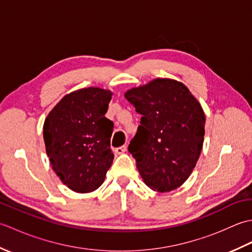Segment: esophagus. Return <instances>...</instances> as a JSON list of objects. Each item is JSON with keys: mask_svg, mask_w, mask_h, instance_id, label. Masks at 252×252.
<instances>
[{"mask_svg": "<svg viewBox=\"0 0 252 252\" xmlns=\"http://www.w3.org/2000/svg\"><path fill=\"white\" fill-rule=\"evenodd\" d=\"M126 146L123 145V146H121V147L116 148V149H115V153H116L117 155H121V154H123V153H126Z\"/></svg>", "mask_w": 252, "mask_h": 252, "instance_id": "1", "label": "esophagus"}]
</instances>
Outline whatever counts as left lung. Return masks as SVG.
Wrapping results in <instances>:
<instances>
[{
	"label": "left lung",
	"instance_id": "left-lung-1",
	"mask_svg": "<svg viewBox=\"0 0 252 252\" xmlns=\"http://www.w3.org/2000/svg\"><path fill=\"white\" fill-rule=\"evenodd\" d=\"M125 96L142 116L127 149L144 182L160 192L178 189L202 149L206 117L200 104L183 83L171 79H156Z\"/></svg>",
	"mask_w": 252,
	"mask_h": 252
}]
</instances>
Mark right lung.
Segmentation results:
<instances>
[{"label": "right lung", "instance_id": "right-lung-1", "mask_svg": "<svg viewBox=\"0 0 252 252\" xmlns=\"http://www.w3.org/2000/svg\"><path fill=\"white\" fill-rule=\"evenodd\" d=\"M111 95L99 88L74 91L61 99L44 121L43 137L52 168L77 192L97 189L114 160V122L105 117Z\"/></svg>", "mask_w": 252, "mask_h": 252}]
</instances>
